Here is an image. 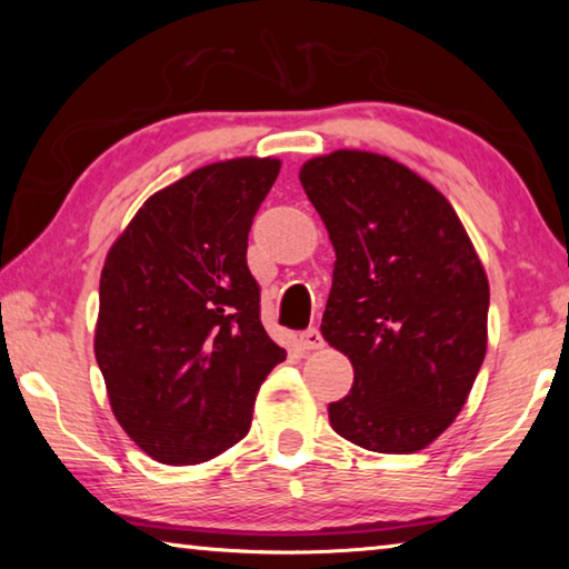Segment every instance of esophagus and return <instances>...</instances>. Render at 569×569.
Wrapping results in <instances>:
<instances>
[{
  "instance_id": "esophagus-1",
  "label": "esophagus",
  "mask_w": 569,
  "mask_h": 569,
  "mask_svg": "<svg viewBox=\"0 0 569 569\" xmlns=\"http://www.w3.org/2000/svg\"><path fill=\"white\" fill-rule=\"evenodd\" d=\"M301 346L303 349H308V351H316V349H321L323 346V336H321V331L316 329H306L303 333H301Z\"/></svg>"
}]
</instances>
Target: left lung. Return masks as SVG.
I'll return each mask as SVG.
<instances>
[{
    "instance_id": "1",
    "label": "left lung",
    "mask_w": 569,
    "mask_h": 569,
    "mask_svg": "<svg viewBox=\"0 0 569 569\" xmlns=\"http://www.w3.org/2000/svg\"><path fill=\"white\" fill-rule=\"evenodd\" d=\"M336 250L321 333L353 387L336 435L381 455L431 445L465 407L487 353L489 283L441 192L401 162L336 150L298 172Z\"/></svg>"
}]
</instances>
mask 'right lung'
<instances>
[{
	"mask_svg": "<svg viewBox=\"0 0 569 569\" xmlns=\"http://www.w3.org/2000/svg\"><path fill=\"white\" fill-rule=\"evenodd\" d=\"M281 160L192 170L146 200L100 278L94 356L120 427L162 465L238 445L286 351L261 323L248 233Z\"/></svg>",
	"mask_w": 569,
	"mask_h": 569,
	"instance_id": "add662e5",
	"label": "right lung"
}]
</instances>
